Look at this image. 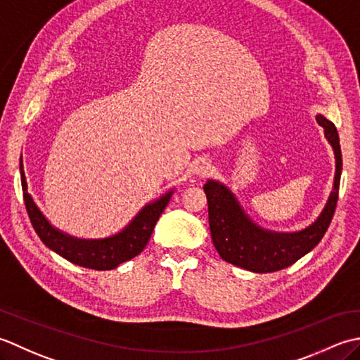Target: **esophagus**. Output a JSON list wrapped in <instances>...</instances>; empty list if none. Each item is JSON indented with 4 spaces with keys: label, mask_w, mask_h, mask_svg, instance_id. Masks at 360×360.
Instances as JSON below:
<instances>
[{
    "label": "esophagus",
    "mask_w": 360,
    "mask_h": 360,
    "mask_svg": "<svg viewBox=\"0 0 360 360\" xmlns=\"http://www.w3.org/2000/svg\"><path fill=\"white\" fill-rule=\"evenodd\" d=\"M210 169H211L210 161L203 160V158L195 160L194 163H193V172H194L195 175H205V174L210 172Z\"/></svg>",
    "instance_id": "1"
}]
</instances>
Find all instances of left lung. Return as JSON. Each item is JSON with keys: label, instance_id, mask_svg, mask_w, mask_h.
Segmentation results:
<instances>
[{"label": "left lung", "instance_id": "left-lung-1", "mask_svg": "<svg viewBox=\"0 0 360 360\" xmlns=\"http://www.w3.org/2000/svg\"><path fill=\"white\" fill-rule=\"evenodd\" d=\"M315 120L325 129V138L334 150L335 172L333 189L323 210L304 229L295 231L264 229L248 216L236 194L222 181L208 179L203 185L208 199L211 239L224 261L255 274L276 272L303 258L325 236L339 199L342 150L334 124L320 113Z\"/></svg>", "mask_w": 360, "mask_h": 360}]
</instances>
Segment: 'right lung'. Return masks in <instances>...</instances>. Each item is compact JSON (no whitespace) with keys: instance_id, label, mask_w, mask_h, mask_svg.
<instances>
[{"instance_id":"right-lung-1","label":"right lung","mask_w":360,"mask_h":360,"mask_svg":"<svg viewBox=\"0 0 360 360\" xmlns=\"http://www.w3.org/2000/svg\"><path fill=\"white\" fill-rule=\"evenodd\" d=\"M20 175L29 219H31L34 230L39 234L43 244L49 250L60 255L62 258L76 264V266L94 270L116 269L120 264L130 261L141 253L143 248L148 245L161 212L165 211L175 191V188H171L163 195H160L158 199L146 203L136 212L135 217H131V221L118 233L99 239H85L72 236V234L57 229L48 221V217L43 214L41 210L37 207L34 197L27 191L23 160L21 158Z\"/></svg>"}]
</instances>
